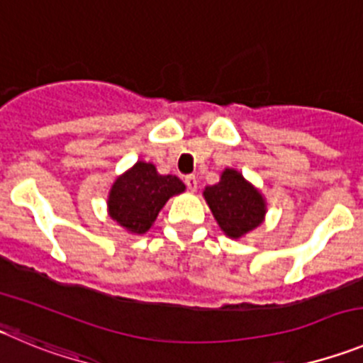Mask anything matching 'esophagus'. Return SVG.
<instances>
[{"mask_svg":"<svg viewBox=\"0 0 363 363\" xmlns=\"http://www.w3.org/2000/svg\"><path fill=\"white\" fill-rule=\"evenodd\" d=\"M184 182H185V185H187V189H189V191H192V192H194L196 189H198V179H196V176H194V174H189V176H185V178H184Z\"/></svg>","mask_w":363,"mask_h":363,"instance_id":"34e87169","label":"esophagus"}]
</instances>
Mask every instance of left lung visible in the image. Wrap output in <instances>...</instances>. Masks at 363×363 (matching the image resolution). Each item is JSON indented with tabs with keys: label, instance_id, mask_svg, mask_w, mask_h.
I'll return each instance as SVG.
<instances>
[{
	"label": "left lung",
	"instance_id": "obj_1",
	"mask_svg": "<svg viewBox=\"0 0 363 363\" xmlns=\"http://www.w3.org/2000/svg\"><path fill=\"white\" fill-rule=\"evenodd\" d=\"M221 230L230 238H241L259 227L264 218V199L234 169L223 172L221 182L203 192Z\"/></svg>",
	"mask_w": 363,
	"mask_h": 363
}]
</instances>
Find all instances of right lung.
I'll return each instance as SVG.
<instances>
[{
    "mask_svg": "<svg viewBox=\"0 0 363 363\" xmlns=\"http://www.w3.org/2000/svg\"><path fill=\"white\" fill-rule=\"evenodd\" d=\"M185 191L176 176H162L155 165L138 162L116 179L109 194V216L131 234H144L171 196Z\"/></svg>",
    "mask_w": 363,
    "mask_h": 363,
    "instance_id": "1",
    "label": "right lung"
}]
</instances>
